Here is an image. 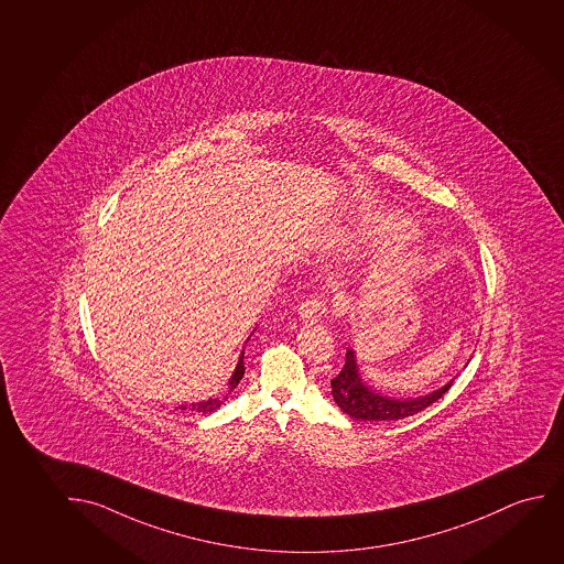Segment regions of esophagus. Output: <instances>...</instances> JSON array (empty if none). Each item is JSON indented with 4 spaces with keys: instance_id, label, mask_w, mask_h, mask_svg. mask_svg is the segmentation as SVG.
Returning a JSON list of instances; mask_svg holds the SVG:
<instances>
[{
    "instance_id": "obj_1",
    "label": "esophagus",
    "mask_w": 564,
    "mask_h": 564,
    "mask_svg": "<svg viewBox=\"0 0 564 564\" xmlns=\"http://www.w3.org/2000/svg\"><path fill=\"white\" fill-rule=\"evenodd\" d=\"M326 313H328V305L323 297H310L300 305V315L307 323H317L321 318L326 317Z\"/></svg>"
}]
</instances>
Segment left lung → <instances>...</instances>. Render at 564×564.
<instances>
[{
    "mask_svg": "<svg viewBox=\"0 0 564 564\" xmlns=\"http://www.w3.org/2000/svg\"><path fill=\"white\" fill-rule=\"evenodd\" d=\"M453 382H446L443 389L435 390L425 397L405 398V400L382 397L381 392H377L373 387H367L364 379L359 377L356 354L348 349L346 364L330 384H333L334 402L338 404L341 412L348 413L349 417L359 421H397L425 410L427 405L443 397L446 390L453 387Z\"/></svg>",
    "mask_w": 564,
    "mask_h": 564,
    "instance_id": "obj_1",
    "label": "left lung"
}]
</instances>
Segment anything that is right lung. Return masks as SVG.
Instances as JSON below:
<instances>
[{"label": "right lung", "mask_w": 564, "mask_h": 564, "mask_svg": "<svg viewBox=\"0 0 564 564\" xmlns=\"http://www.w3.org/2000/svg\"><path fill=\"white\" fill-rule=\"evenodd\" d=\"M246 373V367H243V351H241V356H239L238 367H236V371L231 375L230 382H228V392L224 394V397L218 398H208V400H203V402H197V404L191 405H180V410H189V412H198V413H210L215 412L216 408H220V405L228 400V397L231 394V390L238 387L239 381H241V377Z\"/></svg>", "instance_id": "1"}]
</instances>
